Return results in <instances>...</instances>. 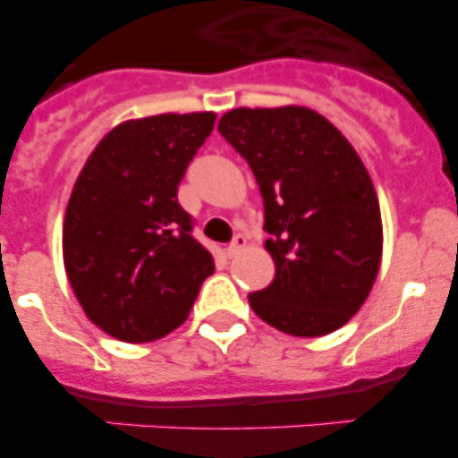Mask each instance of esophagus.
Instances as JSON below:
<instances>
[{
  "mask_svg": "<svg viewBox=\"0 0 458 458\" xmlns=\"http://www.w3.org/2000/svg\"><path fill=\"white\" fill-rule=\"evenodd\" d=\"M245 245H248V238L242 236V233H236V236H233V241L226 245V254H229V257H233V254L241 252Z\"/></svg>",
  "mask_w": 458,
  "mask_h": 458,
  "instance_id": "obj_1",
  "label": "esophagus"
}]
</instances>
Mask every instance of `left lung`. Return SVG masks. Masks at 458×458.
Here are the masks:
<instances>
[{"label":"left lung","instance_id":"8db88e82","mask_svg":"<svg viewBox=\"0 0 458 458\" xmlns=\"http://www.w3.org/2000/svg\"><path fill=\"white\" fill-rule=\"evenodd\" d=\"M217 131L248 160L264 197L275 279L248 301L293 337H321L367 301L383 254L374 183L349 140L310 107H238Z\"/></svg>","mask_w":458,"mask_h":458}]
</instances>
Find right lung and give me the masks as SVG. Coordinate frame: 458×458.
Instances as JSON below:
<instances>
[{
	"mask_svg": "<svg viewBox=\"0 0 458 458\" xmlns=\"http://www.w3.org/2000/svg\"><path fill=\"white\" fill-rule=\"evenodd\" d=\"M213 123V112L123 121L75 181L64 217L68 282L84 314L121 342L179 327L216 270L176 197Z\"/></svg>",
	"mask_w": 458,
	"mask_h": 458,
	"instance_id": "obj_1",
	"label": "right lung"
}]
</instances>
